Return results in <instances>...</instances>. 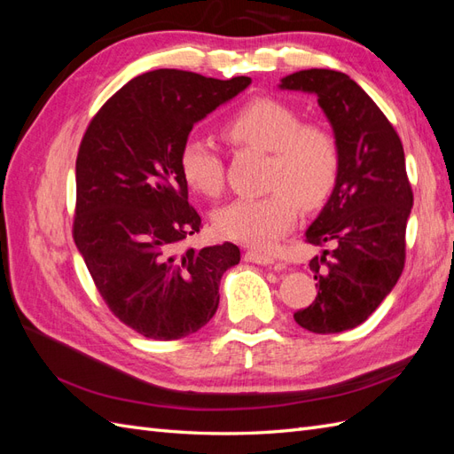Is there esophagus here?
<instances>
[{"instance_id": "esophagus-1", "label": "esophagus", "mask_w": 454, "mask_h": 454, "mask_svg": "<svg viewBox=\"0 0 454 454\" xmlns=\"http://www.w3.org/2000/svg\"><path fill=\"white\" fill-rule=\"evenodd\" d=\"M244 259L250 261V263H257V265H272L274 257L270 254H263L257 250H248L244 254Z\"/></svg>"}]
</instances>
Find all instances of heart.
I'll use <instances>...</instances> for the list:
<instances>
[{
    "label": "heart",
    "instance_id": "heart-1",
    "mask_svg": "<svg viewBox=\"0 0 454 454\" xmlns=\"http://www.w3.org/2000/svg\"><path fill=\"white\" fill-rule=\"evenodd\" d=\"M222 136L237 149L267 153L261 197L235 199L214 214L223 237L250 246H269L290 231L303 210H318L337 187L342 147L337 132L318 121L303 122L290 104L257 96L222 125ZM180 170L199 193L215 199L225 187V162L214 144L187 138L180 149Z\"/></svg>",
    "mask_w": 454,
    "mask_h": 454
}]
</instances>
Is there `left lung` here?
<instances>
[{
	"mask_svg": "<svg viewBox=\"0 0 454 454\" xmlns=\"http://www.w3.org/2000/svg\"><path fill=\"white\" fill-rule=\"evenodd\" d=\"M282 89L318 96L342 147L337 187L307 231L332 246L310 259L318 295L294 314L312 333H340L377 310L405 267V229L413 189L400 136L369 94L335 70H301Z\"/></svg>",
	"mask_w": 454,
	"mask_h": 454,
	"instance_id": "left-lung-1",
	"label": "left lung"
}]
</instances>
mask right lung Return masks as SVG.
I'll list each match as a JSON object with an SVG mask.
<instances>
[{"mask_svg":"<svg viewBox=\"0 0 454 454\" xmlns=\"http://www.w3.org/2000/svg\"><path fill=\"white\" fill-rule=\"evenodd\" d=\"M252 83L182 70L147 72L119 89L83 134L72 235L115 318L155 340L199 332L219 280L240 261L232 242L185 246L202 229L180 149L197 121Z\"/></svg>","mask_w":454,"mask_h":454,"instance_id":"obj_1","label":"right lung"}]
</instances>
